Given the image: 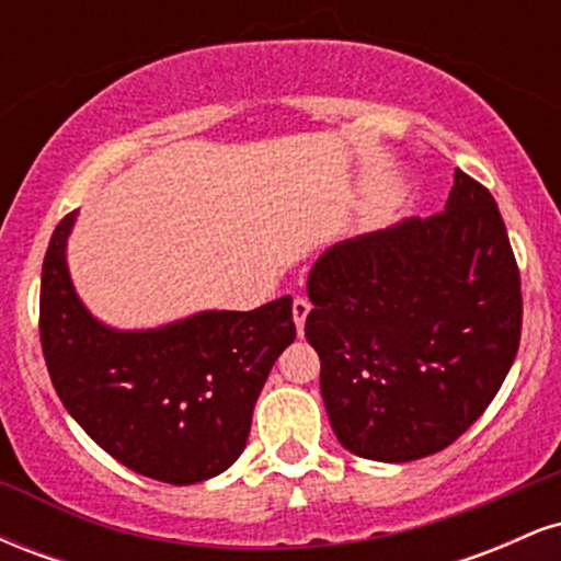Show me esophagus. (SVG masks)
Segmentation results:
<instances>
[{"label": "esophagus", "instance_id": "esophagus-1", "mask_svg": "<svg viewBox=\"0 0 561 561\" xmlns=\"http://www.w3.org/2000/svg\"><path fill=\"white\" fill-rule=\"evenodd\" d=\"M311 313V300L308 298H295L293 300V319H295V327H298V334H302V327H306V317Z\"/></svg>", "mask_w": 561, "mask_h": 561}]
</instances>
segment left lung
Listing matches in <instances>:
<instances>
[{"mask_svg":"<svg viewBox=\"0 0 561 561\" xmlns=\"http://www.w3.org/2000/svg\"><path fill=\"white\" fill-rule=\"evenodd\" d=\"M306 337L337 440L424 459L465 435L512 369L519 268L491 192L456 169L446 210L334 244L308 274Z\"/></svg>","mask_w":561,"mask_h":561,"instance_id":"left-lung-1","label":"left lung"}]
</instances>
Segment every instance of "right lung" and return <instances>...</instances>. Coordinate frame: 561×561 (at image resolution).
<instances>
[{"label": "right lung", "instance_id": "1", "mask_svg": "<svg viewBox=\"0 0 561 561\" xmlns=\"http://www.w3.org/2000/svg\"><path fill=\"white\" fill-rule=\"evenodd\" d=\"M76 214L49 240L38 298L57 396L96 446L137 474L171 485L216 478L244 450L263 382L295 340L293 298L255 311H203L158 330H113L70 282Z\"/></svg>", "mask_w": 561, "mask_h": 561}]
</instances>
